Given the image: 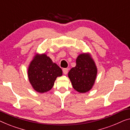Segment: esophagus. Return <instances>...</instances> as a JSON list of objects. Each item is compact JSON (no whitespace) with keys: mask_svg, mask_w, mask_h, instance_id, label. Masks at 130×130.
<instances>
[{"mask_svg":"<svg viewBox=\"0 0 130 130\" xmlns=\"http://www.w3.org/2000/svg\"><path fill=\"white\" fill-rule=\"evenodd\" d=\"M68 68H63V72L65 75H67L68 74Z\"/></svg>","mask_w":130,"mask_h":130,"instance_id":"34e87169","label":"esophagus"}]
</instances>
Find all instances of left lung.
<instances>
[{"label":"left lung","instance_id":"1","mask_svg":"<svg viewBox=\"0 0 130 130\" xmlns=\"http://www.w3.org/2000/svg\"><path fill=\"white\" fill-rule=\"evenodd\" d=\"M97 68L88 53L79 54L76 59V66L68 72V77L74 89L80 93L90 91L95 81Z\"/></svg>","mask_w":130,"mask_h":130}]
</instances>
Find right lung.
<instances>
[{"label": "right lung", "instance_id": "1", "mask_svg": "<svg viewBox=\"0 0 130 130\" xmlns=\"http://www.w3.org/2000/svg\"><path fill=\"white\" fill-rule=\"evenodd\" d=\"M62 75L61 68L45 54H35L28 67L29 83L34 90L39 93L51 90L56 78Z\"/></svg>", "mask_w": 130, "mask_h": 130}]
</instances>
